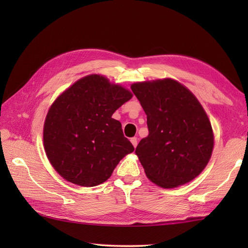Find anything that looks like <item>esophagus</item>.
Masks as SVG:
<instances>
[{
  "mask_svg": "<svg viewBox=\"0 0 248 248\" xmlns=\"http://www.w3.org/2000/svg\"><path fill=\"white\" fill-rule=\"evenodd\" d=\"M131 143L134 146V148H136V146H138V138H132L130 140Z\"/></svg>",
  "mask_w": 248,
  "mask_h": 248,
  "instance_id": "34e87169",
  "label": "esophagus"
}]
</instances>
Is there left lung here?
I'll use <instances>...</instances> for the list:
<instances>
[{"instance_id":"8db88e82","label":"left lung","mask_w":248,"mask_h":248,"mask_svg":"<svg viewBox=\"0 0 248 248\" xmlns=\"http://www.w3.org/2000/svg\"><path fill=\"white\" fill-rule=\"evenodd\" d=\"M147 115L149 134L135 149L147 178L156 186H183L202 172L211 157V123L197 98L171 78L131 85Z\"/></svg>"}]
</instances>
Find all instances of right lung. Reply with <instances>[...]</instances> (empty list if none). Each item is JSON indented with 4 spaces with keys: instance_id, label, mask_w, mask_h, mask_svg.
I'll list each match as a JSON object with an SVG mask.
<instances>
[{
    "instance_id": "obj_1",
    "label": "right lung",
    "mask_w": 248,
    "mask_h": 248,
    "mask_svg": "<svg viewBox=\"0 0 248 248\" xmlns=\"http://www.w3.org/2000/svg\"><path fill=\"white\" fill-rule=\"evenodd\" d=\"M132 98L124 87L91 75L56 98L44 125L46 155L60 175L81 186L107 181L124 156L134 151L112 115Z\"/></svg>"
}]
</instances>
